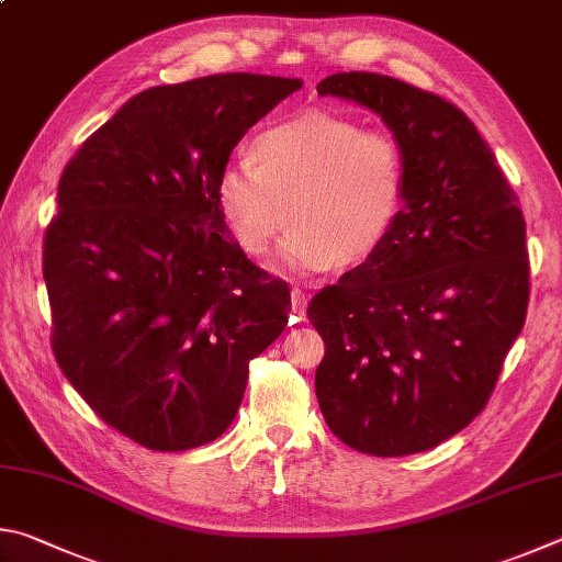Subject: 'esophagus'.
I'll list each match as a JSON object with an SVG mask.
<instances>
[{
	"label": "esophagus",
	"mask_w": 562,
	"mask_h": 562,
	"mask_svg": "<svg viewBox=\"0 0 562 562\" xmlns=\"http://www.w3.org/2000/svg\"><path fill=\"white\" fill-rule=\"evenodd\" d=\"M291 306H293V316H299V318L306 316V308H308L306 293H303L301 289H293L291 291Z\"/></svg>",
	"instance_id": "esophagus-1"
}]
</instances>
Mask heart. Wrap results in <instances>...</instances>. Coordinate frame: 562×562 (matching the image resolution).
Instances as JSON below:
<instances>
[{"label": "heart", "instance_id": "b5f03b06", "mask_svg": "<svg viewBox=\"0 0 562 562\" xmlns=\"http://www.w3.org/2000/svg\"><path fill=\"white\" fill-rule=\"evenodd\" d=\"M251 160L216 180V202L236 244L263 254L283 226L281 261L326 271L375 254L407 204L409 155L395 133L366 131L328 111H303L254 137Z\"/></svg>", "mask_w": 562, "mask_h": 562}]
</instances>
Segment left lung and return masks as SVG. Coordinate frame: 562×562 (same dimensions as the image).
Segmentation results:
<instances>
[{
	"mask_svg": "<svg viewBox=\"0 0 562 562\" xmlns=\"http://www.w3.org/2000/svg\"><path fill=\"white\" fill-rule=\"evenodd\" d=\"M378 113L407 147V204L385 244L308 318L326 340V425L372 457L427 451L471 425L528 308L526 222L476 125L435 93L350 71L318 83Z\"/></svg>",
	"mask_w": 562,
	"mask_h": 562,
	"instance_id": "1",
	"label": "left lung"
}]
</instances>
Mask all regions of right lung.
Here are the masks:
<instances>
[{
    "mask_svg": "<svg viewBox=\"0 0 562 562\" xmlns=\"http://www.w3.org/2000/svg\"><path fill=\"white\" fill-rule=\"evenodd\" d=\"M301 78L216 74L133 95L58 180L44 239L54 356L93 412L137 445L222 437L249 360L289 323L291 293L246 259L216 180Z\"/></svg>",
    "mask_w": 562,
    "mask_h": 562,
    "instance_id": "obj_1",
    "label": "right lung"
}]
</instances>
